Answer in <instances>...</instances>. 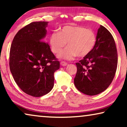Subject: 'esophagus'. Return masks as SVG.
Masks as SVG:
<instances>
[{
  "label": "esophagus",
  "instance_id": "esophagus-1",
  "mask_svg": "<svg viewBox=\"0 0 127 127\" xmlns=\"http://www.w3.org/2000/svg\"><path fill=\"white\" fill-rule=\"evenodd\" d=\"M60 64L61 66H65L67 65V63H66L65 62H64V61H62L60 62Z\"/></svg>",
  "mask_w": 127,
  "mask_h": 127
}]
</instances>
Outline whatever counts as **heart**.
<instances>
[{
    "instance_id": "obj_1",
    "label": "heart",
    "mask_w": 127,
    "mask_h": 127,
    "mask_svg": "<svg viewBox=\"0 0 127 127\" xmlns=\"http://www.w3.org/2000/svg\"><path fill=\"white\" fill-rule=\"evenodd\" d=\"M61 60H72L77 56L83 58L93 51L96 43L94 31L79 26H64L58 32H53L49 37V44L52 52L58 54Z\"/></svg>"
}]
</instances>
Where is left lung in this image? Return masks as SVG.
<instances>
[{
	"label": "left lung",
	"instance_id": "left-lung-1",
	"mask_svg": "<svg viewBox=\"0 0 127 127\" xmlns=\"http://www.w3.org/2000/svg\"><path fill=\"white\" fill-rule=\"evenodd\" d=\"M117 62L113 37L106 28L100 25L93 51L76 64L77 69L74 79L76 87L82 93L91 96L102 93L112 82Z\"/></svg>",
	"mask_w": 127,
	"mask_h": 127
}]
</instances>
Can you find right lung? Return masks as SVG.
<instances>
[{
  "instance_id": "1",
  "label": "right lung",
  "mask_w": 127,
  "mask_h": 127,
  "mask_svg": "<svg viewBox=\"0 0 127 127\" xmlns=\"http://www.w3.org/2000/svg\"><path fill=\"white\" fill-rule=\"evenodd\" d=\"M48 22H33L20 29L14 37L10 51V69L24 93L34 97L53 89L54 73L60 62L44 42Z\"/></svg>"
}]
</instances>
